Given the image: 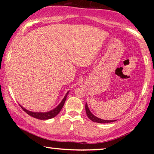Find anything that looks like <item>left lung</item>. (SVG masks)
Segmentation results:
<instances>
[{
  "label": "left lung",
  "instance_id": "obj_1",
  "mask_svg": "<svg viewBox=\"0 0 154 154\" xmlns=\"http://www.w3.org/2000/svg\"><path fill=\"white\" fill-rule=\"evenodd\" d=\"M85 111H86V114H87L88 117L89 118V119L91 120V121H92L93 122H96V123H111V122L116 121H114V120H113V121H107V120H103V119H99L98 117H97V116H94L91 113V111H90L89 108H88L87 103L85 104Z\"/></svg>",
  "mask_w": 154,
  "mask_h": 154
}]
</instances>
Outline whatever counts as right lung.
Listing matches in <instances>:
<instances>
[{
    "label": "right lung",
    "mask_w": 154,
    "mask_h": 154,
    "mask_svg": "<svg viewBox=\"0 0 154 154\" xmlns=\"http://www.w3.org/2000/svg\"><path fill=\"white\" fill-rule=\"evenodd\" d=\"M69 92V91L66 92V94H65L64 97L63 98L62 102L60 103V104H59L58 106L56 107V108H54V109H52V110H51V111H48V112H33V111L27 110V109H26L23 106H21L20 104V106H21V108H22L23 110H24L25 112L27 113V114H29V116H31L35 118V119H40V120L50 119H52V118L55 117L60 112L61 109H62V107H63V106H64V104L65 103V101H66V97H67V95H68Z\"/></svg>",
    "instance_id": "right-lung-1"
}]
</instances>
